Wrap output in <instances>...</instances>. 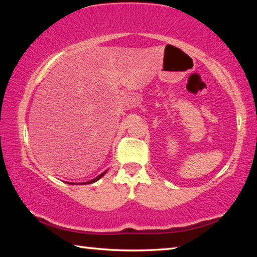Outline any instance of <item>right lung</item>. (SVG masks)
Wrapping results in <instances>:
<instances>
[{"instance_id": "1", "label": "right lung", "mask_w": 257, "mask_h": 257, "mask_svg": "<svg viewBox=\"0 0 257 257\" xmlns=\"http://www.w3.org/2000/svg\"><path fill=\"white\" fill-rule=\"evenodd\" d=\"M106 172H107V170H105V171H104V172H102L101 175H98L96 178H94V179L89 180V181H87V182H81V184H82V185H85V184H93V182H95V181H97V180L101 179V178H102L104 175H105ZM67 184H72V182H67ZM72 185H73V184H72Z\"/></svg>"}]
</instances>
